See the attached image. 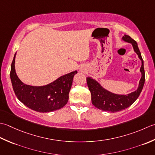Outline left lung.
<instances>
[{
  "label": "left lung",
  "mask_w": 155,
  "mask_h": 155,
  "mask_svg": "<svg viewBox=\"0 0 155 155\" xmlns=\"http://www.w3.org/2000/svg\"><path fill=\"white\" fill-rule=\"evenodd\" d=\"M122 39L126 42L132 44L134 51L138 55V58L141 60L142 65L140 71L141 72L142 77L140 80L139 84H138V89L133 92L126 94V95H121V94H116L110 92L105 88H104L98 82L94 80L93 78L87 77L86 78L87 84L91 92V102L96 108L102 110L103 111L114 113L128 108L140 96L144 84L145 74L144 61L142 58L141 53L138 47L137 41L126 35L123 36Z\"/></svg>",
  "instance_id": "1"
}]
</instances>
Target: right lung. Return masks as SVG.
Here are the masks:
<instances>
[{"instance_id": "obj_1", "label": "right lung", "mask_w": 155, "mask_h": 155, "mask_svg": "<svg viewBox=\"0 0 155 155\" xmlns=\"http://www.w3.org/2000/svg\"><path fill=\"white\" fill-rule=\"evenodd\" d=\"M15 54L11 64L10 77L17 98L28 108L39 112H49L62 108L68 102L74 75L77 71L59 77L43 86H32L23 83L15 71Z\"/></svg>"}]
</instances>
